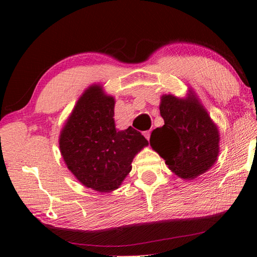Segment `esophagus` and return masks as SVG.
Here are the masks:
<instances>
[{"mask_svg":"<svg viewBox=\"0 0 257 257\" xmlns=\"http://www.w3.org/2000/svg\"><path fill=\"white\" fill-rule=\"evenodd\" d=\"M144 136L147 139V141H150V137H151V132L150 130H147V132H144Z\"/></svg>","mask_w":257,"mask_h":257,"instance_id":"34e87169","label":"esophagus"}]
</instances>
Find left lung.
Listing matches in <instances>:
<instances>
[{
    "mask_svg": "<svg viewBox=\"0 0 257 257\" xmlns=\"http://www.w3.org/2000/svg\"><path fill=\"white\" fill-rule=\"evenodd\" d=\"M160 113L164 124L153 130L150 144L169 169L188 180L211 169L219 154L220 135L195 95L186 98L163 95Z\"/></svg>",
    "mask_w": 257,
    "mask_h": 257,
    "instance_id": "8db88e82",
    "label": "left lung"
}]
</instances>
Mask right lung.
I'll return each instance as SVG.
<instances>
[{
  "mask_svg": "<svg viewBox=\"0 0 257 257\" xmlns=\"http://www.w3.org/2000/svg\"><path fill=\"white\" fill-rule=\"evenodd\" d=\"M114 103L101 86H90L78 99L59 138L69 170L85 187L101 193L118 188L132 170L135 155L149 145L132 127L115 129Z\"/></svg>",
  "mask_w": 257,
  "mask_h": 257,
  "instance_id": "obj_1",
  "label": "right lung"
}]
</instances>
